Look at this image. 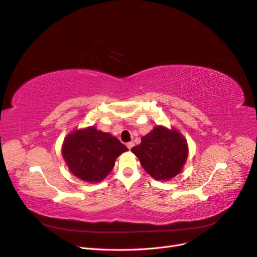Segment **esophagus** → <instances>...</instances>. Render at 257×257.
Listing matches in <instances>:
<instances>
[{"label":"esophagus","instance_id":"1","mask_svg":"<svg viewBox=\"0 0 257 257\" xmlns=\"http://www.w3.org/2000/svg\"><path fill=\"white\" fill-rule=\"evenodd\" d=\"M126 147L128 148V149H130V150H131V149H132V148H133V147H134V143H133V142H131V143H127V144H126Z\"/></svg>","mask_w":257,"mask_h":257}]
</instances>
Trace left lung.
<instances>
[{"instance_id": "1", "label": "left lung", "mask_w": 257, "mask_h": 257, "mask_svg": "<svg viewBox=\"0 0 257 257\" xmlns=\"http://www.w3.org/2000/svg\"><path fill=\"white\" fill-rule=\"evenodd\" d=\"M146 172L158 181H168L181 173L189 154V146L177 128L154 126L132 148Z\"/></svg>"}]
</instances>
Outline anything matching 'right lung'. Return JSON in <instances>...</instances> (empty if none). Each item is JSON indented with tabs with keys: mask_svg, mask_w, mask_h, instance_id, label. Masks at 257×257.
Wrapping results in <instances>:
<instances>
[{
	"mask_svg": "<svg viewBox=\"0 0 257 257\" xmlns=\"http://www.w3.org/2000/svg\"><path fill=\"white\" fill-rule=\"evenodd\" d=\"M127 150L118 138L95 126L71 132L62 145V155L71 173L90 183L103 181L116 158Z\"/></svg>",
	"mask_w": 257,
	"mask_h": 257,
	"instance_id": "add662e5",
	"label": "right lung"
}]
</instances>
